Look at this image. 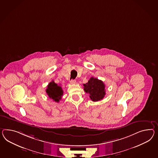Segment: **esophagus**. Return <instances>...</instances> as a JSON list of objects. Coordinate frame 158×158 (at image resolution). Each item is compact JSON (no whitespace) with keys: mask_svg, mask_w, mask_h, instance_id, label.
Wrapping results in <instances>:
<instances>
[{"mask_svg":"<svg viewBox=\"0 0 158 158\" xmlns=\"http://www.w3.org/2000/svg\"><path fill=\"white\" fill-rule=\"evenodd\" d=\"M70 84H76V81L75 80H72L70 81Z\"/></svg>","mask_w":158,"mask_h":158,"instance_id":"esophagus-1","label":"esophagus"}]
</instances>
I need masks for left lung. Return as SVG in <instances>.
I'll use <instances>...</instances> for the list:
<instances>
[{
  "label": "left lung",
  "instance_id": "1",
  "mask_svg": "<svg viewBox=\"0 0 158 158\" xmlns=\"http://www.w3.org/2000/svg\"><path fill=\"white\" fill-rule=\"evenodd\" d=\"M83 85L84 91L89 94L92 101H100L105 96V84L97 78L91 77L88 82Z\"/></svg>",
  "mask_w": 158,
  "mask_h": 158
}]
</instances>
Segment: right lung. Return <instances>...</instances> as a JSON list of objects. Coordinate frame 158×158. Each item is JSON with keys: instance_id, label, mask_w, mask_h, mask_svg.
<instances>
[{"instance_id": "right-lung-1", "label": "right lung", "mask_w": 158, "mask_h": 158, "mask_svg": "<svg viewBox=\"0 0 158 158\" xmlns=\"http://www.w3.org/2000/svg\"><path fill=\"white\" fill-rule=\"evenodd\" d=\"M46 92L49 98L58 102L63 95V90L60 85H58L54 81L50 82L46 89Z\"/></svg>"}]
</instances>
